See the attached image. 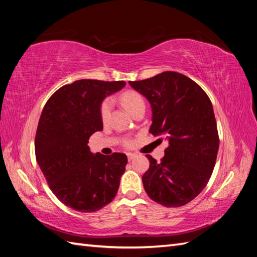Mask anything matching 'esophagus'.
<instances>
[{
	"label": "esophagus",
	"instance_id": "34e87169",
	"mask_svg": "<svg viewBox=\"0 0 257 257\" xmlns=\"http://www.w3.org/2000/svg\"><path fill=\"white\" fill-rule=\"evenodd\" d=\"M127 157H128V160L130 161V160H133V159H135L136 157H137V154H133V152H128Z\"/></svg>",
	"mask_w": 257,
	"mask_h": 257
}]
</instances>
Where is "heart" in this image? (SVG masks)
I'll return each mask as SVG.
<instances>
[{"label": "heart", "mask_w": 257, "mask_h": 257, "mask_svg": "<svg viewBox=\"0 0 257 257\" xmlns=\"http://www.w3.org/2000/svg\"><path fill=\"white\" fill-rule=\"evenodd\" d=\"M121 101L123 103V106L128 109L132 114H134L136 111L140 110V109H146V102H145L144 97L137 91L130 90V91L124 92V94L121 96ZM110 112H111V100L105 99L100 106V118L103 122H106L109 119V117H110Z\"/></svg>", "instance_id": "1"}]
</instances>
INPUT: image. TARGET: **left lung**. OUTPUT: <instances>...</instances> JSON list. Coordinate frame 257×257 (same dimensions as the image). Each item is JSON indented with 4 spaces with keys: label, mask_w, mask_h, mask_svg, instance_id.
<instances>
[{
    "label": "left lung",
    "mask_w": 257,
    "mask_h": 257,
    "mask_svg": "<svg viewBox=\"0 0 257 257\" xmlns=\"http://www.w3.org/2000/svg\"><path fill=\"white\" fill-rule=\"evenodd\" d=\"M129 84L150 102L149 133L166 135L169 143L160 162L147 156L150 166L143 176L146 192L168 207L187 204L209 182L219 150L210 98L192 79L176 72Z\"/></svg>",
    "instance_id": "1"
}]
</instances>
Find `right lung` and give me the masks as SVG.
Returning <instances> with one entry per match:
<instances>
[{"label":"right lung","instance_id":"1","mask_svg":"<svg viewBox=\"0 0 257 257\" xmlns=\"http://www.w3.org/2000/svg\"><path fill=\"white\" fill-rule=\"evenodd\" d=\"M125 83L76 80L54 92L43 109L35 137V156L52 192L65 205L95 212L117 194L127 156L92 155L89 137L102 130L100 106Z\"/></svg>","mask_w":257,"mask_h":257}]
</instances>
